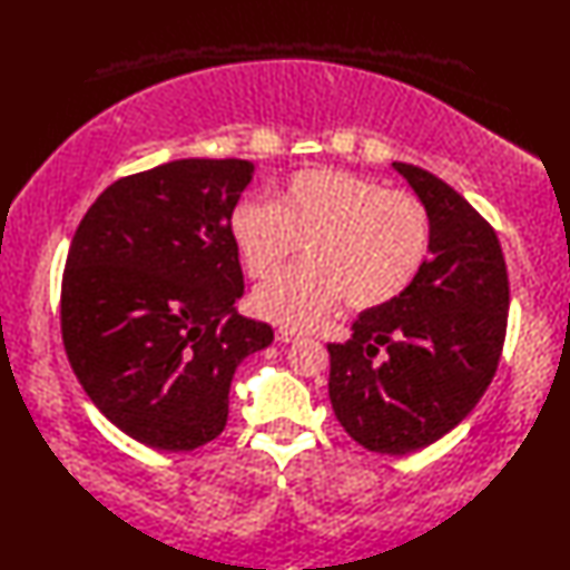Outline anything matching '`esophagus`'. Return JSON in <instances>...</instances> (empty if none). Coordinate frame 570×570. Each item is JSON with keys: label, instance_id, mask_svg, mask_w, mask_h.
<instances>
[{"label": "esophagus", "instance_id": "1", "mask_svg": "<svg viewBox=\"0 0 570 570\" xmlns=\"http://www.w3.org/2000/svg\"><path fill=\"white\" fill-rule=\"evenodd\" d=\"M298 337H301V333L294 331V328H278L276 331V341L278 343H294V341H298Z\"/></svg>", "mask_w": 570, "mask_h": 570}]
</instances>
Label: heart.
<instances>
[{
    "instance_id": "1",
    "label": "heart",
    "mask_w": 570,
    "mask_h": 570,
    "mask_svg": "<svg viewBox=\"0 0 570 570\" xmlns=\"http://www.w3.org/2000/svg\"><path fill=\"white\" fill-rule=\"evenodd\" d=\"M229 233L254 278L276 274L304 245V264L252 296L262 318L292 328L313 325L341 298L355 311L392 304L433 247L431 210L416 193L341 168L296 171L274 200L239 203Z\"/></svg>"
}]
</instances>
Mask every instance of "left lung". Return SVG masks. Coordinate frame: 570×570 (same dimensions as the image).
<instances>
[{
  "label": "left lung",
  "instance_id": "8db88e82",
  "mask_svg": "<svg viewBox=\"0 0 570 570\" xmlns=\"http://www.w3.org/2000/svg\"><path fill=\"white\" fill-rule=\"evenodd\" d=\"M394 168L429 205L431 257L402 296L360 313L350 341L328 343V392L350 439L406 455L455 429L485 394L504 345L510 278L492 225L458 190L419 166Z\"/></svg>",
  "mask_w": 570,
  "mask_h": 570
}]
</instances>
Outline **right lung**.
Wrapping results in <instances>:
<instances>
[{"label": "right lung", "mask_w": 570, "mask_h": 570, "mask_svg": "<svg viewBox=\"0 0 570 570\" xmlns=\"http://www.w3.org/2000/svg\"><path fill=\"white\" fill-rule=\"evenodd\" d=\"M254 166L180 159L107 186L72 235L60 335L92 404L131 439L184 453L227 423L237 365L274 341L239 316L229 233Z\"/></svg>", "instance_id": "1"}]
</instances>
